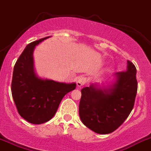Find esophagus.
<instances>
[{
	"instance_id": "obj_1",
	"label": "esophagus",
	"mask_w": 151,
	"mask_h": 151,
	"mask_svg": "<svg viewBox=\"0 0 151 151\" xmlns=\"http://www.w3.org/2000/svg\"><path fill=\"white\" fill-rule=\"evenodd\" d=\"M87 82V78L85 77H79L77 81V85L78 87H81L82 86L85 85Z\"/></svg>"
}]
</instances>
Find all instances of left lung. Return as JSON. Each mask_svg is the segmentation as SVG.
<instances>
[{
	"mask_svg": "<svg viewBox=\"0 0 151 151\" xmlns=\"http://www.w3.org/2000/svg\"><path fill=\"white\" fill-rule=\"evenodd\" d=\"M136 76V67L127 60L126 71L115 73L110 83H92L83 88L79 114L84 125L99 134H109L118 129L134 106Z\"/></svg>",
	"mask_w": 151,
	"mask_h": 151,
	"instance_id": "8db88e82",
	"label": "left lung"
}]
</instances>
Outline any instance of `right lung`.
<instances>
[{
  "mask_svg": "<svg viewBox=\"0 0 151 151\" xmlns=\"http://www.w3.org/2000/svg\"><path fill=\"white\" fill-rule=\"evenodd\" d=\"M50 36L27 45L14 66L12 95L18 113L27 122L41 124L54 116L65 95L75 89V83H65L39 77L34 67L33 52Z\"/></svg>",
  "mask_w": 151,
  "mask_h": 151,
  "instance_id": "add662e5",
  "label": "right lung"
}]
</instances>
